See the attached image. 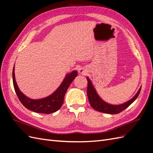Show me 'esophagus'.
Returning a JSON list of instances; mask_svg holds the SVG:
<instances>
[{"label": "esophagus", "mask_w": 153, "mask_h": 153, "mask_svg": "<svg viewBox=\"0 0 153 153\" xmlns=\"http://www.w3.org/2000/svg\"><path fill=\"white\" fill-rule=\"evenodd\" d=\"M79 73L80 74H82V75H85V74L86 73V71H85V70L84 69L81 68V69H79Z\"/></svg>", "instance_id": "1"}]
</instances>
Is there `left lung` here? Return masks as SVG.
I'll use <instances>...</instances> for the list:
<instances>
[{
	"label": "left lung",
	"mask_w": 153,
	"mask_h": 153,
	"mask_svg": "<svg viewBox=\"0 0 153 153\" xmlns=\"http://www.w3.org/2000/svg\"><path fill=\"white\" fill-rule=\"evenodd\" d=\"M87 80L88 82L87 94L90 105H91L92 107L96 111H98V112L105 114H117L122 112V111L128 108V106L137 98V97L139 95L141 90L140 87V89L137 92V93L135 94V96L130 100L127 101V102L119 105H112L110 104H108L107 103L105 102L103 100H101L100 98V96L98 95V94H97L94 86L92 84L91 81L88 77H87Z\"/></svg>",
	"instance_id": "8db88e82"
}]
</instances>
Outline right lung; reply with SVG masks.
Returning <instances> with one entry per match:
<instances>
[{"label": "right lung", "mask_w": 153, "mask_h": 153, "mask_svg": "<svg viewBox=\"0 0 153 153\" xmlns=\"http://www.w3.org/2000/svg\"><path fill=\"white\" fill-rule=\"evenodd\" d=\"M77 75L78 73L76 71H73L70 74H68L61 85L52 94L40 100L30 99L20 91L15 80V66L13 69V82L18 98L25 108L34 112L49 114L55 112L61 108L68 87Z\"/></svg>", "instance_id": "right-lung-1"}]
</instances>
